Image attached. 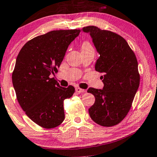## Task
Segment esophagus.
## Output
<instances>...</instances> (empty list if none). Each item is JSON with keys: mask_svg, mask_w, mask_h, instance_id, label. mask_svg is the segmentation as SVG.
<instances>
[{"mask_svg": "<svg viewBox=\"0 0 157 157\" xmlns=\"http://www.w3.org/2000/svg\"><path fill=\"white\" fill-rule=\"evenodd\" d=\"M75 90H76V92H78V93H83V92H85V90H84V89H81V88H79V87H77L76 89H75Z\"/></svg>", "mask_w": 157, "mask_h": 157, "instance_id": "obj_1", "label": "esophagus"}]
</instances>
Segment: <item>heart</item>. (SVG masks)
I'll use <instances>...</instances> for the list:
<instances>
[{"instance_id": "heart-1", "label": "heart", "mask_w": 157, "mask_h": 157, "mask_svg": "<svg viewBox=\"0 0 157 157\" xmlns=\"http://www.w3.org/2000/svg\"><path fill=\"white\" fill-rule=\"evenodd\" d=\"M91 45L88 43H85L82 46V49H86V48H91Z\"/></svg>"}]
</instances>
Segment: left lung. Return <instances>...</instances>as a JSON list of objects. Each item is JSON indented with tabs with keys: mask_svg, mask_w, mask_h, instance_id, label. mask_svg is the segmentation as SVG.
<instances>
[{
	"mask_svg": "<svg viewBox=\"0 0 157 157\" xmlns=\"http://www.w3.org/2000/svg\"><path fill=\"white\" fill-rule=\"evenodd\" d=\"M89 33L100 55L95 70L101 76L102 89L90 87L87 92L95 98L89 109L90 117L104 127H112L125 117L140 85V76L135 54L122 36L90 25L82 28Z\"/></svg>",
	"mask_w": 157,
	"mask_h": 157,
	"instance_id": "1",
	"label": "left lung"
}]
</instances>
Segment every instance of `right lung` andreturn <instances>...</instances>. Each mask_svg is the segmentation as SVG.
<instances>
[{"mask_svg": "<svg viewBox=\"0 0 157 157\" xmlns=\"http://www.w3.org/2000/svg\"><path fill=\"white\" fill-rule=\"evenodd\" d=\"M80 30H52L27 42L15 61L12 81L17 100L25 114L40 127L51 129L65 120L63 101L75 92L60 87L51 75L57 72L68 46Z\"/></svg>", "mask_w": 157, "mask_h": 157, "instance_id": "1", "label": "right lung"}]
</instances>
